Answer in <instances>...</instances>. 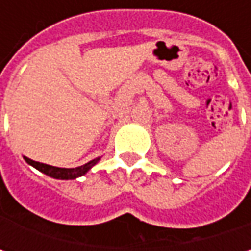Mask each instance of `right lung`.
<instances>
[{
  "label": "right lung",
  "mask_w": 251,
  "mask_h": 251,
  "mask_svg": "<svg viewBox=\"0 0 251 251\" xmlns=\"http://www.w3.org/2000/svg\"><path fill=\"white\" fill-rule=\"evenodd\" d=\"M24 158L29 165H32L33 168H36L37 170H40L44 175H47V176H50V177L53 178H61V180H73V178L81 177V176H83L92 166H95V165L99 162V159H100V158H96V159L91 160V162L85 163L82 166H78V168L73 169H65L50 166V165H46V163H40V162L29 159V158H26V156H24Z\"/></svg>",
  "instance_id": "1"
}]
</instances>
